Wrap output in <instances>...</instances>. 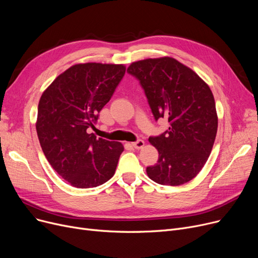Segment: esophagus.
I'll return each instance as SVG.
<instances>
[{"mask_svg": "<svg viewBox=\"0 0 258 258\" xmlns=\"http://www.w3.org/2000/svg\"><path fill=\"white\" fill-rule=\"evenodd\" d=\"M144 144H145V142H144L143 140H138V141H136V142H133V143H132L133 147L136 148V150H141V148H143Z\"/></svg>", "mask_w": 258, "mask_h": 258, "instance_id": "esophagus-1", "label": "esophagus"}]
</instances>
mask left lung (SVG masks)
<instances>
[{"instance_id": "obj_1", "label": "left lung", "mask_w": 258, "mask_h": 258, "mask_svg": "<svg viewBox=\"0 0 258 258\" xmlns=\"http://www.w3.org/2000/svg\"><path fill=\"white\" fill-rule=\"evenodd\" d=\"M158 120L167 118L168 131L148 141L159 153L146 168L148 178L161 185L191 181L204 167L214 144L219 118L209 86L194 70L169 56L132 62Z\"/></svg>"}]
</instances>
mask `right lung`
I'll use <instances>...</instances> for the list:
<instances>
[{
    "instance_id": "obj_1",
    "label": "right lung",
    "mask_w": 258,
    "mask_h": 258,
    "mask_svg": "<svg viewBox=\"0 0 258 258\" xmlns=\"http://www.w3.org/2000/svg\"><path fill=\"white\" fill-rule=\"evenodd\" d=\"M125 69L122 63H76L40 96L35 123L40 146L53 169L74 187H96L115 173L123 145L96 138L88 128L94 127Z\"/></svg>"
}]
</instances>
